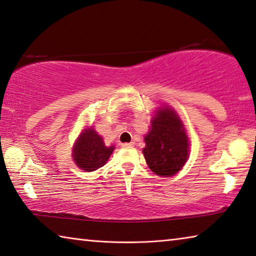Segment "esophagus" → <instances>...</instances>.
I'll use <instances>...</instances> for the list:
<instances>
[{
	"mask_svg": "<svg viewBox=\"0 0 256 256\" xmlns=\"http://www.w3.org/2000/svg\"><path fill=\"white\" fill-rule=\"evenodd\" d=\"M132 146H134L132 143H124V144H121V148H132Z\"/></svg>",
	"mask_w": 256,
	"mask_h": 256,
	"instance_id": "obj_1",
	"label": "esophagus"
}]
</instances>
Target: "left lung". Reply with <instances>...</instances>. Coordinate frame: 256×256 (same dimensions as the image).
<instances>
[{
  "label": "left lung",
  "instance_id": "1",
  "mask_svg": "<svg viewBox=\"0 0 256 256\" xmlns=\"http://www.w3.org/2000/svg\"><path fill=\"white\" fill-rule=\"evenodd\" d=\"M143 154L154 174L171 177L180 171L190 154V142L182 120L169 106L160 108L150 121L144 137Z\"/></svg>",
  "mask_w": 256,
  "mask_h": 256
}]
</instances>
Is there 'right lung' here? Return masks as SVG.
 I'll return each mask as SVG.
<instances>
[{
	"mask_svg": "<svg viewBox=\"0 0 256 256\" xmlns=\"http://www.w3.org/2000/svg\"><path fill=\"white\" fill-rule=\"evenodd\" d=\"M114 150V146H106L93 128H87L79 135L72 148V158L76 164L86 172L98 170L106 164Z\"/></svg>",
	"mask_w": 256,
	"mask_h": 256,
	"instance_id": "obj_1",
	"label": "right lung"
}]
</instances>
